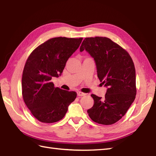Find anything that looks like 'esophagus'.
Segmentation results:
<instances>
[{
  "label": "esophagus",
  "instance_id": "1",
  "mask_svg": "<svg viewBox=\"0 0 156 156\" xmlns=\"http://www.w3.org/2000/svg\"><path fill=\"white\" fill-rule=\"evenodd\" d=\"M85 94H86L83 93V92H82L80 91H77V95L78 96H85Z\"/></svg>",
  "mask_w": 156,
  "mask_h": 156
}]
</instances>
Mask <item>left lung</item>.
Listing matches in <instances>:
<instances>
[{"label":"left lung","instance_id":"8db88e82","mask_svg":"<svg viewBox=\"0 0 156 156\" xmlns=\"http://www.w3.org/2000/svg\"><path fill=\"white\" fill-rule=\"evenodd\" d=\"M86 50L94 59L100 80L108 87L105 97L95 94L88 110L94 122L112 125L126 113L136 95V69L129 53L106 37L85 38L80 50Z\"/></svg>","mask_w":156,"mask_h":156}]
</instances>
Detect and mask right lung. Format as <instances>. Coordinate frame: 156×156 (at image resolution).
I'll list each match as a JSON object with an SVG mask.
<instances>
[{"mask_svg":"<svg viewBox=\"0 0 156 156\" xmlns=\"http://www.w3.org/2000/svg\"><path fill=\"white\" fill-rule=\"evenodd\" d=\"M82 39L50 38L28 57L22 78V94L25 104L38 121L49 124L58 122L76 98V92L54 87L51 79L62 73L68 59Z\"/></svg>","mask_w":156,"mask_h":156,"instance_id":"add662e5","label":"right lung"}]
</instances>
